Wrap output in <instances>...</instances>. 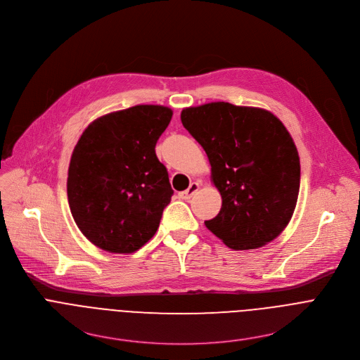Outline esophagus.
<instances>
[{
    "instance_id": "1",
    "label": "esophagus",
    "mask_w": 360,
    "mask_h": 360,
    "mask_svg": "<svg viewBox=\"0 0 360 360\" xmlns=\"http://www.w3.org/2000/svg\"><path fill=\"white\" fill-rule=\"evenodd\" d=\"M198 189H199V184H196V182H192L186 191H184V192H179V198H181V199H185V200H188V199H191V198H192V196H193V195L198 192Z\"/></svg>"
}]
</instances>
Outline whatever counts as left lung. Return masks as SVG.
<instances>
[{
  "mask_svg": "<svg viewBox=\"0 0 360 360\" xmlns=\"http://www.w3.org/2000/svg\"><path fill=\"white\" fill-rule=\"evenodd\" d=\"M185 129L200 143L222 196L207 228L235 250L274 240L289 224L299 195L300 162L285 125L269 111L229 102L185 108Z\"/></svg>",
  "mask_w": 360,
  "mask_h": 360,
  "instance_id": "1",
  "label": "left lung"
}]
</instances>
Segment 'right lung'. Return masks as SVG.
I'll list each match as a JSON object with an SVG mask.
<instances>
[{
    "label": "right lung",
    "mask_w": 360,
    "mask_h": 360,
    "mask_svg": "<svg viewBox=\"0 0 360 360\" xmlns=\"http://www.w3.org/2000/svg\"><path fill=\"white\" fill-rule=\"evenodd\" d=\"M172 118L162 105L99 117L78 139L67 181L72 218L111 253H132L155 235L174 191L155 145Z\"/></svg>",
    "instance_id": "obj_1"
}]
</instances>
